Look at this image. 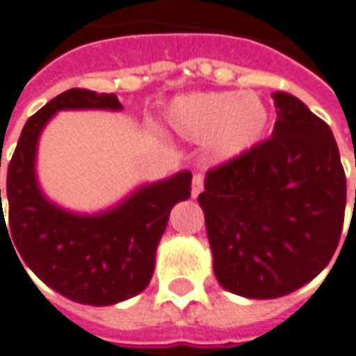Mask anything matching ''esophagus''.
<instances>
[{"label":"esophagus","mask_w":356,"mask_h":356,"mask_svg":"<svg viewBox=\"0 0 356 356\" xmlns=\"http://www.w3.org/2000/svg\"><path fill=\"white\" fill-rule=\"evenodd\" d=\"M203 183H205V177L197 173L193 177V183H191V195H193V197H197V195L203 191Z\"/></svg>","instance_id":"esophagus-1"}]
</instances>
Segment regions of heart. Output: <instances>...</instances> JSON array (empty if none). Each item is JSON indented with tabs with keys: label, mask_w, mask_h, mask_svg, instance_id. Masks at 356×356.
I'll return each mask as SVG.
<instances>
[{
	"label": "heart",
	"mask_w": 356,
	"mask_h": 356,
	"mask_svg": "<svg viewBox=\"0 0 356 356\" xmlns=\"http://www.w3.org/2000/svg\"><path fill=\"white\" fill-rule=\"evenodd\" d=\"M165 125L185 139H205L209 157L215 163H229L263 139L269 109L251 91H195L169 103Z\"/></svg>",
	"instance_id": "heart-1"
}]
</instances>
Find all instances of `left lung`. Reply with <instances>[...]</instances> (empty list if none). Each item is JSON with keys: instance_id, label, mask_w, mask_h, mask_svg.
<instances>
[{"instance_id": "left-lung-1", "label": "left lung", "mask_w": 356, "mask_h": 356, "mask_svg": "<svg viewBox=\"0 0 356 356\" xmlns=\"http://www.w3.org/2000/svg\"><path fill=\"white\" fill-rule=\"evenodd\" d=\"M273 101V137L207 171L199 195L215 277L247 299H277L313 281L334 255L347 205L331 127L291 93Z\"/></svg>"}]
</instances>
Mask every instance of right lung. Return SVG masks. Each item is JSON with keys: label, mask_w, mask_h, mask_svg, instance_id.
Returning <instances> with one entry per match:
<instances>
[{"label": "right lung", "mask_w": 356, "mask_h": 356, "mask_svg": "<svg viewBox=\"0 0 356 356\" xmlns=\"http://www.w3.org/2000/svg\"><path fill=\"white\" fill-rule=\"evenodd\" d=\"M70 109L121 111L123 105L115 93L70 89L27 119L8 167L9 225L0 189V243L6 233L9 243L14 241L15 257L24 259L19 265L25 263L59 295L107 307L131 299L149 285L169 213L191 197V171L145 183L99 213L59 207L41 191L35 161L45 125L55 113Z\"/></svg>", "instance_id": "right-lung-1"}]
</instances>
